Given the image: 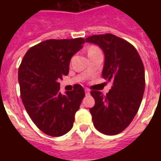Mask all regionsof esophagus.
<instances>
[{"label": "esophagus", "mask_w": 161, "mask_h": 161, "mask_svg": "<svg viewBox=\"0 0 161 161\" xmlns=\"http://www.w3.org/2000/svg\"><path fill=\"white\" fill-rule=\"evenodd\" d=\"M84 91H85V95H90V92H91V91H90L89 89H85Z\"/></svg>", "instance_id": "34e87169"}]
</instances>
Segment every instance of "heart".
<instances>
[{
  "label": "heart",
  "instance_id": "1",
  "mask_svg": "<svg viewBox=\"0 0 161 161\" xmlns=\"http://www.w3.org/2000/svg\"><path fill=\"white\" fill-rule=\"evenodd\" d=\"M101 53L100 50L98 49L97 46H90L88 48V55H91V54H94V53Z\"/></svg>",
  "mask_w": 161,
  "mask_h": 161
}]
</instances>
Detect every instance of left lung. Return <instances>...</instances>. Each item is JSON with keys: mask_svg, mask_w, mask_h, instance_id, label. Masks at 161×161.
<instances>
[{"mask_svg": "<svg viewBox=\"0 0 161 161\" xmlns=\"http://www.w3.org/2000/svg\"><path fill=\"white\" fill-rule=\"evenodd\" d=\"M85 41L97 45L104 53L103 77L112 82L103 96L92 91L95 105L90 108L95 128L107 135H117L131 123L145 91V70L142 58L128 41L111 33L92 35Z\"/></svg>", "mask_w": 161, "mask_h": 161, "instance_id": "left-lung-1", "label": "left lung"}]
</instances>
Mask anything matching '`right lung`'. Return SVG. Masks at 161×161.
<instances>
[{
    "mask_svg": "<svg viewBox=\"0 0 161 161\" xmlns=\"http://www.w3.org/2000/svg\"><path fill=\"white\" fill-rule=\"evenodd\" d=\"M84 43L83 38L43 41L26 52L19 67L23 104L34 124L50 136H62L72 128L85 96L80 84L62 95L58 83L68 75L71 58Z\"/></svg>",
    "mask_w": 161,
    "mask_h": 161,
    "instance_id": "right-lung-1",
    "label": "right lung"
}]
</instances>
